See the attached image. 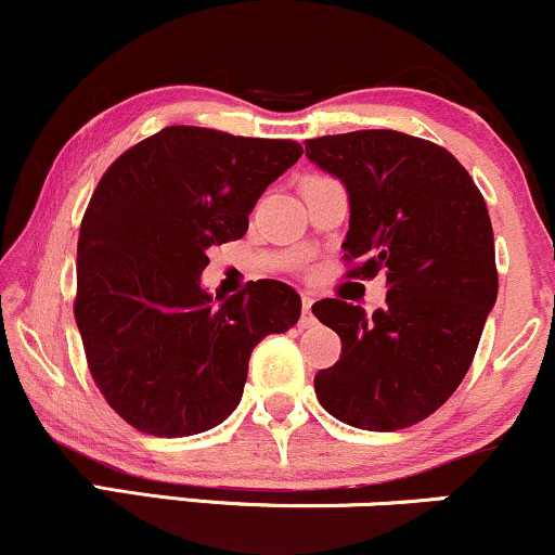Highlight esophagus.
<instances>
[{"label":"esophagus","instance_id":"34e87169","mask_svg":"<svg viewBox=\"0 0 555 555\" xmlns=\"http://www.w3.org/2000/svg\"><path fill=\"white\" fill-rule=\"evenodd\" d=\"M310 308H313V297L302 295V318H299L302 328H310L315 323V318H313V313H310Z\"/></svg>","mask_w":555,"mask_h":555}]
</instances>
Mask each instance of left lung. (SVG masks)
Here are the masks:
<instances>
[{
	"label": "left lung",
	"mask_w": 555,
	"mask_h": 555,
	"mask_svg": "<svg viewBox=\"0 0 555 555\" xmlns=\"http://www.w3.org/2000/svg\"><path fill=\"white\" fill-rule=\"evenodd\" d=\"M305 156L347 188V276L388 286L371 318L344 299L313 305L341 339L318 401L352 428H410L462 384L499 297L486 201L449 151L397 130L313 138Z\"/></svg>",
	"instance_id": "obj_1"
}]
</instances>
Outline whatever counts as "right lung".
Returning <instances> with one entry per match:
<instances>
[{"label": "right lung", "instance_id": "1", "mask_svg": "<svg viewBox=\"0 0 555 555\" xmlns=\"http://www.w3.org/2000/svg\"><path fill=\"white\" fill-rule=\"evenodd\" d=\"M299 156L295 140L175 125L101 177L80 224L75 323L95 386L132 428L182 438L224 423L256 344L297 323L289 284L250 282L216 305L201 273Z\"/></svg>", "mask_w": 555, "mask_h": 555}]
</instances>
